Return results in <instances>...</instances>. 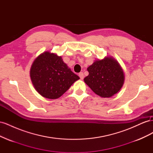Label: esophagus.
Masks as SVG:
<instances>
[{"instance_id": "1", "label": "esophagus", "mask_w": 153, "mask_h": 153, "mask_svg": "<svg viewBox=\"0 0 153 153\" xmlns=\"http://www.w3.org/2000/svg\"><path fill=\"white\" fill-rule=\"evenodd\" d=\"M78 75H79V76H80V79H81V80L84 79V73H83L82 72H80L79 74H78Z\"/></svg>"}]
</instances>
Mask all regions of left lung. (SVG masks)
Returning a JSON list of instances; mask_svg holds the SVG:
<instances>
[{
    "label": "left lung",
    "mask_w": 153,
    "mask_h": 153,
    "mask_svg": "<svg viewBox=\"0 0 153 153\" xmlns=\"http://www.w3.org/2000/svg\"><path fill=\"white\" fill-rule=\"evenodd\" d=\"M89 75L84 80L95 94L102 98H110L123 85L124 75L119 62L112 57L97 60L87 68Z\"/></svg>",
    "instance_id": "obj_1"
}]
</instances>
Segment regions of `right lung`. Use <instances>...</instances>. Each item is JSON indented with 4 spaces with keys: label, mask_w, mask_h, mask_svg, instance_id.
<instances>
[{
    "label": "right lung",
    "mask_w": 153,
    "mask_h": 153,
    "mask_svg": "<svg viewBox=\"0 0 153 153\" xmlns=\"http://www.w3.org/2000/svg\"><path fill=\"white\" fill-rule=\"evenodd\" d=\"M30 76L35 89L44 98H60L75 81L78 75L71 71L61 56L45 52L32 63Z\"/></svg>",
    "instance_id": "add662e5"
}]
</instances>
